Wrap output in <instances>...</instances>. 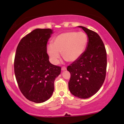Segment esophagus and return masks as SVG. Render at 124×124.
Here are the masks:
<instances>
[{"label":"esophagus","mask_w":124,"mask_h":124,"mask_svg":"<svg viewBox=\"0 0 124 124\" xmlns=\"http://www.w3.org/2000/svg\"><path fill=\"white\" fill-rule=\"evenodd\" d=\"M66 69H67V68H66V67H63L62 68V71L65 70Z\"/></svg>","instance_id":"34e87169"}]
</instances>
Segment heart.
<instances>
[{"label":"heart","instance_id":"heart-1","mask_svg":"<svg viewBox=\"0 0 124 124\" xmlns=\"http://www.w3.org/2000/svg\"><path fill=\"white\" fill-rule=\"evenodd\" d=\"M87 41V35L84 32H64L53 39L52 45L47 46V52L54 64H58L60 53L67 62H74L84 54Z\"/></svg>","mask_w":124,"mask_h":124}]
</instances>
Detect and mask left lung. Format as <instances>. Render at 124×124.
Instances as JSON below:
<instances>
[{
	"label": "left lung",
	"mask_w": 124,
	"mask_h": 124,
	"mask_svg": "<svg viewBox=\"0 0 124 124\" xmlns=\"http://www.w3.org/2000/svg\"><path fill=\"white\" fill-rule=\"evenodd\" d=\"M88 37L87 47L82 56L67 68L71 77L70 92L81 99L89 98L99 91L106 78L107 53L104 43L95 32L79 26Z\"/></svg>",
	"instance_id": "1"
}]
</instances>
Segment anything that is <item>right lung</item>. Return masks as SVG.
I'll use <instances>...</instances> for the list:
<instances>
[{"label":"right lung","instance_id":"right-lung-1","mask_svg":"<svg viewBox=\"0 0 124 124\" xmlns=\"http://www.w3.org/2000/svg\"><path fill=\"white\" fill-rule=\"evenodd\" d=\"M50 29H36L21 39L16 49L15 74L25 98L34 103L45 102L54 91V81L61 67L49 62L47 42L53 34Z\"/></svg>","mask_w":124,"mask_h":124}]
</instances>
